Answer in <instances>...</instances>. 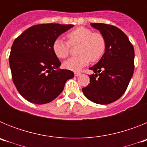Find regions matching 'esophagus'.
<instances>
[{
	"instance_id": "obj_1",
	"label": "esophagus",
	"mask_w": 147,
	"mask_h": 147,
	"mask_svg": "<svg viewBox=\"0 0 147 147\" xmlns=\"http://www.w3.org/2000/svg\"><path fill=\"white\" fill-rule=\"evenodd\" d=\"M74 75L76 76H80V75H81V73H80V72H74Z\"/></svg>"
}]
</instances>
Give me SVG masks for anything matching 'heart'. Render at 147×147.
Wrapping results in <instances>:
<instances>
[{
    "instance_id": "obj_1",
    "label": "heart",
    "mask_w": 147,
    "mask_h": 147,
    "mask_svg": "<svg viewBox=\"0 0 147 147\" xmlns=\"http://www.w3.org/2000/svg\"><path fill=\"white\" fill-rule=\"evenodd\" d=\"M67 41L59 37L56 39L52 49L58 58L66 59L69 56L71 45H79L77 54L80 55L71 58L64 63L65 67L71 71H80L90 61L97 62L106 51L107 42L105 36L100 32H93L87 27L80 26L72 30L67 34Z\"/></svg>"
}]
</instances>
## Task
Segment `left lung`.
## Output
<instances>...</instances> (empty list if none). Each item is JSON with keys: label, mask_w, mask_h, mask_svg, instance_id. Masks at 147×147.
I'll list each match as a JSON object with an SVG mask.
<instances>
[{"label": "left lung", "mask_w": 147, "mask_h": 147, "mask_svg": "<svg viewBox=\"0 0 147 147\" xmlns=\"http://www.w3.org/2000/svg\"><path fill=\"white\" fill-rule=\"evenodd\" d=\"M91 26L105 36L107 47L99 62L89 68L95 74L90 75V83L82 92L94 103L107 105L119 99L128 87L134 72V48L117 27L105 23Z\"/></svg>", "instance_id": "8db88e82"}]
</instances>
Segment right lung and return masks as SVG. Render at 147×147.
I'll return each mask as SVG.
<instances>
[{
    "label": "right lung",
    "instance_id": "add662e5",
    "mask_svg": "<svg viewBox=\"0 0 147 147\" xmlns=\"http://www.w3.org/2000/svg\"><path fill=\"white\" fill-rule=\"evenodd\" d=\"M72 24L43 23L30 27L15 40L9 65L18 91L28 102L43 105L62 93L73 71L59 69L61 62L53 51L54 40Z\"/></svg>",
    "mask_w": 147,
    "mask_h": 147
}]
</instances>
